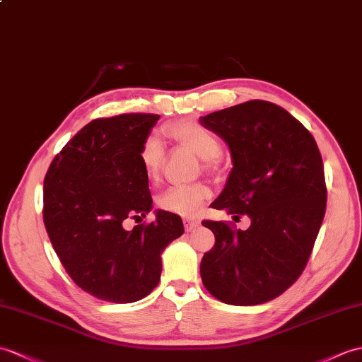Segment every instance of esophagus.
Returning <instances> with one entry per match:
<instances>
[{
    "mask_svg": "<svg viewBox=\"0 0 362 362\" xmlns=\"http://www.w3.org/2000/svg\"><path fill=\"white\" fill-rule=\"evenodd\" d=\"M199 221L197 219H192V217H183V226H185V231H191L194 230L196 226H199Z\"/></svg>",
    "mask_w": 362,
    "mask_h": 362,
    "instance_id": "obj_1",
    "label": "esophagus"
}]
</instances>
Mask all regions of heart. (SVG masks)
Masks as SVG:
<instances>
[{"mask_svg": "<svg viewBox=\"0 0 362 362\" xmlns=\"http://www.w3.org/2000/svg\"><path fill=\"white\" fill-rule=\"evenodd\" d=\"M165 132L177 140L204 160L205 168H213L217 157L222 153V143L214 132L204 128L197 122H179L166 126ZM140 162L149 180H158L165 162V146L160 139L156 136H148L140 146ZM211 196L205 183H189V185H174L165 189L157 199V204L168 213L191 216L194 214L200 205Z\"/></svg>", "mask_w": 362, "mask_h": 362, "instance_id": "heart-1", "label": "heart"}]
</instances>
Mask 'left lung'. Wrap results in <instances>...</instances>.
I'll return each mask as SVG.
<instances>
[{
	"mask_svg": "<svg viewBox=\"0 0 362 362\" xmlns=\"http://www.w3.org/2000/svg\"><path fill=\"white\" fill-rule=\"evenodd\" d=\"M200 123L226 141L233 158L211 206L251 219L245 231L202 222L216 238L202 257V282L225 304H264L298 281L312 255L327 204L321 153L304 124L264 100L200 117Z\"/></svg>",
	"mask_w": 362,
	"mask_h": 362,
	"instance_id": "left-lung-1",
	"label": "left lung"
}]
</instances>
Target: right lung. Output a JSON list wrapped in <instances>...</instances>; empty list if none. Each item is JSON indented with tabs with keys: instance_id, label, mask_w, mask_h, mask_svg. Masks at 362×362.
Returning <instances> with one entry per match:
<instances>
[{
	"instance_id": "add662e5",
	"label": "right lung",
	"mask_w": 362,
	"mask_h": 362,
	"mask_svg": "<svg viewBox=\"0 0 362 362\" xmlns=\"http://www.w3.org/2000/svg\"><path fill=\"white\" fill-rule=\"evenodd\" d=\"M157 114L95 119L66 143L50 163L43 188V219L66 273L90 296L129 304L153 291L162 251L183 234L180 216L158 209L140 223L153 199L140 146ZM139 225L128 232L122 225Z\"/></svg>"
}]
</instances>
